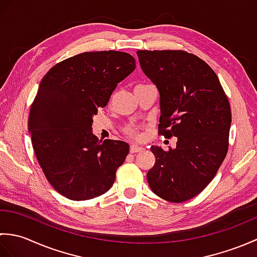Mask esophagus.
Masks as SVG:
<instances>
[{"label": "esophagus", "mask_w": 257, "mask_h": 257, "mask_svg": "<svg viewBox=\"0 0 257 257\" xmlns=\"http://www.w3.org/2000/svg\"><path fill=\"white\" fill-rule=\"evenodd\" d=\"M143 150H144L143 147H139V146L135 145V144L130 146V152H132V154H136V152H140Z\"/></svg>", "instance_id": "34e87169"}]
</instances>
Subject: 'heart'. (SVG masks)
I'll return each mask as SVG.
<instances>
[{
	"instance_id": "heart-1",
	"label": "heart",
	"mask_w": 257,
	"mask_h": 257,
	"mask_svg": "<svg viewBox=\"0 0 257 257\" xmlns=\"http://www.w3.org/2000/svg\"><path fill=\"white\" fill-rule=\"evenodd\" d=\"M127 133H128L129 135L134 136V137H139V133H138V130L136 129V128H134V127H130V128H128V129H127Z\"/></svg>"
}]
</instances>
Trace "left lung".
Returning <instances> with one entry per match:
<instances>
[{"instance_id":"left-lung-1","label":"left lung","mask_w":257,"mask_h":257,"mask_svg":"<svg viewBox=\"0 0 257 257\" xmlns=\"http://www.w3.org/2000/svg\"><path fill=\"white\" fill-rule=\"evenodd\" d=\"M140 67L160 94L159 134L177 147L152 146L156 163L147 173L151 190L180 203L209 184L227 154L231 107L209 65L184 51H138Z\"/></svg>"}]
</instances>
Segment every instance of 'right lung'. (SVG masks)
I'll use <instances>...</instances> for the list:
<instances>
[{"label":"right lung","instance_id":"1","mask_svg":"<svg viewBox=\"0 0 257 257\" xmlns=\"http://www.w3.org/2000/svg\"><path fill=\"white\" fill-rule=\"evenodd\" d=\"M135 68L128 53L86 52L56 64L43 77L31 106L29 132L48 182L67 199H94L112 187L129 145L98 140L92 117Z\"/></svg>","mask_w":257,"mask_h":257}]
</instances>
